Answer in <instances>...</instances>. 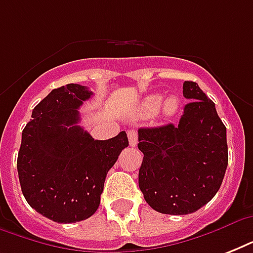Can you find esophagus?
I'll use <instances>...</instances> for the list:
<instances>
[{
	"label": "esophagus",
	"mask_w": 253,
	"mask_h": 253,
	"mask_svg": "<svg viewBox=\"0 0 253 253\" xmlns=\"http://www.w3.org/2000/svg\"><path fill=\"white\" fill-rule=\"evenodd\" d=\"M127 136H128V143L131 147H135L138 144V132L136 131L130 130L127 132Z\"/></svg>",
	"instance_id": "34e87169"
}]
</instances>
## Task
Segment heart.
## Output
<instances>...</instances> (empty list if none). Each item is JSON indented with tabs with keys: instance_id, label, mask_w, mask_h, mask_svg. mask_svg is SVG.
<instances>
[{
	"instance_id": "heart-1",
	"label": "heart",
	"mask_w": 253,
	"mask_h": 253,
	"mask_svg": "<svg viewBox=\"0 0 253 253\" xmlns=\"http://www.w3.org/2000/svg\"><path fill=\"white\" fill-rule=\"evenodd\" d=\"M163 95L162 94H151L143 99L140 111L143 115H154L156 111L160 109L162 115L164 118H170L176 114L178 109H180V99L177 98L176 95H169L164 99L163 104ZM162 107L160 108V106Z\"/></svg>"
}]
</instances>
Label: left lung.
<instances>
[{"label": "left lung", "instance_id": "8db88e82", "mask_svg": "<svg viewBox=\"0 0 253 253\" xmlns=\"http://www.w3.org/2000/svg\"><path fill=\"white\" fill-rule=\"evenodd\" d=\"M178 126L139 128L143 152L139 188L151 208L163 214L185 215L208 204L219 190L228 163L226 126L215 103L197 83L185 81Z\"/></svg>", "mask_w": 253, "mask_h": 253}]
</instances>
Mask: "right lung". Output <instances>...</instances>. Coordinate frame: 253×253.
Returning a JSON list of instances; mask_svg holds the SVG:
<instances>
[{
	"label": "right lung",
	"instance_id": "add662e5",
	"mask_svg": "<svg viewBox=\"0 0 253 253\" xmlns=\"http://www.w3.org/2000/svg\"><path fill=\"white\" fill-rule=\"evenodd\" d=\"M91 95L79 84L53 89L22 131L17 160L22 193L31 208L57 223L80 222L97 211L107 172L128 146L125 131L94 140L77 125L79 107Z\"/></svg>",
	"mask_w": 253,
	"mask_h": 253
}]
</instances>
